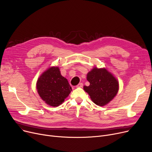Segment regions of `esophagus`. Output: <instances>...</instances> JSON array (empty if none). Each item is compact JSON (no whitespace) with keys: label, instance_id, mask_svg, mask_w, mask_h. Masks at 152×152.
I'll use <instances>...</instances> for the list:
<instances>
[{"label":"esophagus","instance_id":"esophagus-1","mask_svg":"<svg viewBox=\"0 0 152 152\" xmlns=\"http://www.w3.org/2000/svg\"><path fill=\"white\" fill-rule=\"evenodd\" d=\"M83 87V83H79L76 86V87Z\"/></svg>","mask_w":152,"mask_h":152}]
</instances>
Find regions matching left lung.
Instances as JSON below:
<instances>
[{"instance_id":"1","label":"left lung","mask_w":152,"mask_h":152,"mask_svg":"<svg viewBox=\"0 0 152 152\" xmlns=\"http://www.w3.org/2000/svg\"><path fill=\"white\" fill-rule=\"evenodd\" d=\"M89 86H84V90L89 94L95 104L104 106L112 100L119 89L116 79L105 68H94L87 75Z\"/></svg>"}]
</instances>
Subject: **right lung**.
Instances as JSON below:
<instances>
[{
	"instance_id": "1",
	"label": "right lung",
	"mask_w": 152,
	"mask_h": 152,
	"mask_svg": "<svg viewBox=\"0 0 152 152\" xmlns=\"http://www.w3.org/2000/svg\"><path fill=\"white\" fill-rule=\"evenodd\" d=\"M37 90L41 99L52 107L61 105L72 91L68 81L62 76L58 67H51L37 81Z\"/></svg>"
}]
</instances>
